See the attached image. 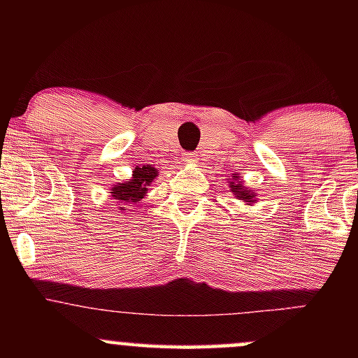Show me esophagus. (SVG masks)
Returning <instances> with one entry per match:
<instances>
[{"label":"esophagus","instance_id":"34e87169","mask_svg":"<svg viewBox=\"0 0 358 358\" xmlns=\"http://www.w3.org/2000/svg\"><path fill=\"white\" fill-rule=\"evenodd\" d=\"M196 159H199V158H196L195 153H187V155H185V162H187V163H196Z\"/></svg>","mask_w":358,"mask_h":358}]
</instances>
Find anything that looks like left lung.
<instances>
[{"instance_id": "left-lung-1", "label": "left lung", "mask_w": 358, "mask_h": 358, "mask_svg": "<svg viewBox=\"0 0 358 358\" xmlns=\"http://www.w3.org/2000/svg\"><path fill=\"white\" fill-rule=\"evenodd\" d=\"M237 180V178H236ZM231 190L234 192V195H237V199H241V200H244L245 203L248 205H250L254 202V193L249 190V188H245V187H241L239 183H236V182H231Z\"/></svg>"}]
</instances>
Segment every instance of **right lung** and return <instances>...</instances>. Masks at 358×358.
Returning a JSON list of instances; mask_svg holds the SVG:
<instances>
[{"instance_id":"right-lung-1","label":"right lung","mask_w":358,"mask_h":358,"mask_svg":"<svg viewBox=\"0 0 358 358\" xmlns=\"http://www.w3.org/2000/svg\"><path fill=\"white\" fill-rule=\"evenodd\" d=\"M156 176H158V170H155L151 165L136 166L133 171V178H131L129 182L117 183L110 188V196L116 199L117 202L122 205L139 203L143 196L146 195L148 187H150ZM121 208L126 210L124 207ZM121 208H119V210H121Z\"/></svg>"}]
</instances>
